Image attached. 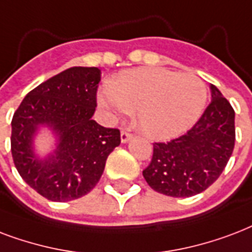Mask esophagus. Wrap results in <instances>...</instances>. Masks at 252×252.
Returning a JSON list of instances; mask_svg holds the SVG:
<instances>
[{"mask_svg": "<svg viewBox=\"0 0 252 252\" xmlns=\"http://www.w3.org/2000/svg\"><path fill=\"white\" fill-rule=\"evenodd\" d=\"M130 139H131V134L126 131V130H122V131H121V142H122V143H127Z\"/></svg>", "mask_w": 252, "mask_h": 252, "instance_id": "34e87169", "label": "esophagus"}]
</instances>
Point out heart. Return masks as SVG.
<instances>
[{"label":"heart","instance_id":"b5f03b06","mask_svg":"<svg viewBox=\"0 0 252 252\" xmlns=\"http://www.w3.org/2000/svg\"><path fill=\"white\" fill-rule=\"evenodd\" d=\"M98 104L110 118L128 116L144 135L167 140L184 134L205 109L208 91L192 73L167 68H135L118 73L98 92Z\"/></svg>","mask_w":252,"mask_h":252}]
</instances>
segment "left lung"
I'll list each match as a JSON object with an SVG mask.
<instances>
[{
    "instance_id": "left-lung-1",
    "label": "left lung",
    "mask_w": 252,
    "mask_h": 252,
    "mask_svg": "<svg viewBox=\"0 0 252 252\" xmlns=\"http://www.w3.org/2000/svg\"><path fill=\"white\" fill-rule=\"evenodd\" d=\"M212 102L187 134L167 143H154L151 163L143 171L147 184L171 197L204 192L225 169L235 142V113L217 87Z\"/></svg>"
}]
</instances>
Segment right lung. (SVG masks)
<instances>
[{
	"mask_svg": "<svg viewBox=\"0 0 252 252\" xmlns=\"http://www.w3.org/2000/svg\"><path fill=\"white\" fill-rule=\"evenodd\" d=\"M101 71L73 67L32 89L11 121V155L21 177L39 194L65 202L85 196L98 183L106 159L120 146L117 128L92 120ZM42 128L56 143L39 156L34 138Z\"/></svg>",
	"mask_w": 252,
	"mask_h": 252,
	"instance_id": "right-lung-1",
	"label": "right lung"
}]
</instances>
